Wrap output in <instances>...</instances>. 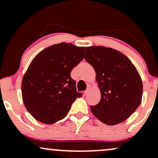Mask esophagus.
<instances>
[{"label":"esophagus","mask_w":158,"mask_h":158,"mask_svg":"<svg viewBox=\"0 0 158 158\" xmlns=\"http://www.w3.org/2000/svg\"><path fill=\"white\" fill-rule=\"evenodd\" d=\"M89 91H90V89H89V88H88V89L85 91V95H87V94L89 93Z\"/></svg>","instance_id":"34e87169"}]
</instances>
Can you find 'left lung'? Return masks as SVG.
I'll use <instances>...</instances> for the list:
<instances>
[{"mask_svg": "<svg viewBox=\"0 0 158 158\" xmlns=\"http://www.w3.org/2000/svg\"><path fill=\"white\" fill-rule=\"evenodd\" d=\"M85 59L96 73L101 97L92 113L107 125L129 118L140 105L143 85L135 66L119 51L104 46L85 48Z\"/></svg>", "mask_w": 158, "mask_h": 158, "instance_id": "obj_1", "label": "left lung"}]
</instances>
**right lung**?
Segmentation results:
<instances>
[{"label":"right lung","instance_id":"add662e5","mask_svg":"<svg viewBox=\"0 0 158 158\" xmlns=\"http://www.w3.org/2000/svg\"><path fill=\"white\" fill-rule=\"evenodd\" d=\"M85 48L61 42L41 51L31 60L21 90L25 107L38 121L53 124L64 119L76 98L82 97L70 73L84 58Z\"/></svg>","mask_w":158,"mask_h":158}]
</instances>
